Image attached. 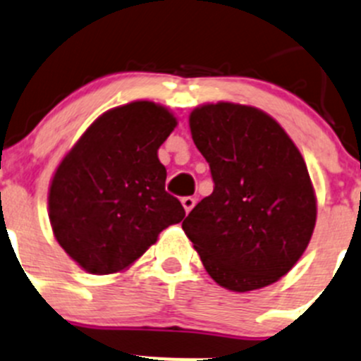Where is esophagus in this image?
<instances>
[{"label": "esophagus", "instance_id": "obj_1", "mask_svg": "<svg viewBox=\"0 0 361 361\" xmlns=\"http://www.w3.org/2000/svg\"><path fill=\"white\" fill-rule=\"evenodd\" d=\"M195 204H197V200H195L193 197H184L183 198V207L186 209V212H190L191 209L195 207Z\"/></svg>", "mask_w": 361, "mask_h": 361}]
</instances>
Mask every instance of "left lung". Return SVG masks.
<instances>
[{"label": "left lung", "instance_id": "1", "mask_svg": "<svg viewBox=\"0 0 361 361\" xmlns=\"http://www.w3.org/2000/svg\"><path fill=\"white\" fill-rule=\"evenodd\" d=\"M214 190L183 228L212 280L235 293L274 283L293 269L315 226L314 188L300 150L276 120L218 102L190 116Z\"/></svg>", "mask_w": 361, "mask_h": 361}]
</instances>
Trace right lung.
Returning a JSON list of instances; mask_svg holds the SVG:
<instances>
[{
    "label": "right lung",
    "mask_w": 361,
    "mask_h": 361,
    "mask_svg": "<svg viewBox=\"0 0 361 361\" xmlns=\"http://www.w3.org/2000/svg\"><path fill=\"white\" fill-rule=\"evenodd\" d=\"M177 120L149 101L109 109L63 157L49 190L53 232L85 271L126 269L183 221V204L164 191L157 149Z\"/></svg>",
    "instance_id": "1"
}]
</instances>
